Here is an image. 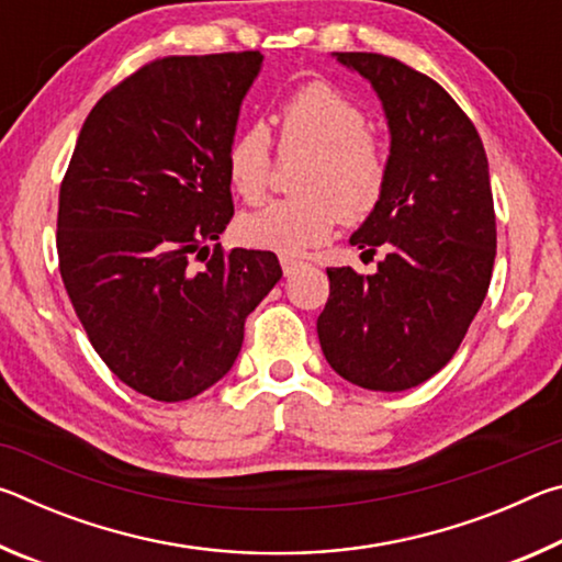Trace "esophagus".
<instances>
[{
    "label": "esophagus",
    "instance_id": "obj_1",
    "mask_svg": "<svg viewBox=\"0 0 562 562\" xmlns=\"http://www.w3.org/2000/svg\"><path fill=\"white\" fill-rule=\"evenodd\" d=\"M280 265H282L284 278H290V274H294L297 270H302L304 265H307V262H302V260H297V258H290V255H282V258H280Z\"/></svg>",
    "mask_w": 562,
    "mask_h": 562
}]
</instances>
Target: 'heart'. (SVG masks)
<instances>
[{"mask_svg":"<svg viewBox=\"0 0 562 562\" xmlns=\"http://www.w3.org/2000/svg\"><path fill=\"white\" fill-rule=\"evenodd\" d=\"M280 156H307L294 190L240 217L245 243L282 255H300L325 243L341 217L359 223L382 203L389 158L382 140L355 101L325 81L304 83L278 109ZM227 183L245 203H260L272 176L270 138L262 126L243 128L225 150Z\"/></svg>","mask_w":562,"mask_h":562,"instance_id":"obj_1","label":"heart"}]
</instances>
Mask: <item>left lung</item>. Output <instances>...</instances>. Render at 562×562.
Returning a JSON list of instances; mask_svg holds the SVG:
<instances>
[{
  "instance_id": "left-lung-1",
  "label": "left lung",
  "mask_w": 562,
  "mask_h": 562,
  "mask_svg": "<svg viewBox=\"0 0 562 562\" xmlns=\"http://www.w3.org/2000/svg\"><path fill=\"white\" fill-rule=\"evenodd\" d=\"M372 83L389 123L382 203L349 237L374 274L329 268L317 319L335 372L372 392H404L449 364L486 300L496 260L488 158L471 119L426 74L384 54L335 52Z\"/></svg>"
}]
</instances>
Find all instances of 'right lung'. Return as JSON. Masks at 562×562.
Returning a JSON list of instances; mask_svg holds the SVG:
<instances>
[{
    "label": "right lung",
    "instance_id": "right-lung-1",
    "mask_svg": "<svg viewBox=\"0 0 562 562\" xmlns=\"http://www.w3.org/2000/svg\"><path fill=\"white\" fill-rule=\"evenodd\" d=\"M260 66V52L146 64L91 109L61 180L56 250L76 317L156 402L221 382L282 278L274 252L215 243L233 217L225 150Z\"/></svg>",
    "mask_w": 562,
    "mask_h": 562
}]
</instances>
